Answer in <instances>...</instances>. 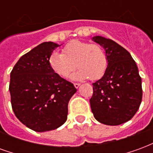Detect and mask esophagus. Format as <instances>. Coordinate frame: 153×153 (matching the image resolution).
<instances>
[{
  "label": "esophagus",
  "instance_id": "34e87169",
  "mask_svg": "<svg viewBox=\"0 0 153 153\" xmlns=\"http://www.w3.org/2000/svg\"><path fill=\"white\" fill-rule=\"evenodd\" d=\"M74 87H75V88H79V87L80 86V83H74Z\"/></svg>",
  "mask_w": 153,
  "mask_h": 153
}]
</instances>
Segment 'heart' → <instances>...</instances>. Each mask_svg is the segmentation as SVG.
Returning a JSON list of instances; mask_svg holds the SVG:
<instances>
[{"mask_svg":"<svg viewBox=\"0 0 153 153\" xmlns=\"http://www.w3.org/2000/svg\"><path fill=\"white\" fill-rule=\"evenodd\" d=\"M48 63L54 73L61 78H68L76 66L79 70L72 77L73 79L96 80L106 72L108 61L100 45L74 40L62 49V54H51Z\"/></svg>","mask_w":153,"mask_h":153,"instance_id":"1","label":"heart"}]
</instances>
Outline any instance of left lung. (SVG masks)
Returning a JSON list of instances; mask_svg holds the SVG:
<instances>
[{
  "label": "left lung",
  "mask_w": 153,
  "mask_h": 153,
  "mask_svg": "<svg viewBox=\"0 0 153 153\" xmlns=\"http://www.w3.org/2000/svg\"><path fill=\"white\" fill-rule=\"evenodd\" d=\"M93 40L105 49L108 64L102 78L93 83L91 109L100 123L121 125L133 118L141 104L142 79L138 66L128 51L113 40L101 36Z\"/></svg>",
  "instance_id": "left-lung-1"
}]
</instances>
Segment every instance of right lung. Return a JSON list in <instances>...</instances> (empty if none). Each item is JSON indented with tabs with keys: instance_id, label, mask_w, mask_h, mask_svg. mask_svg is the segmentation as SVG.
I'll return each mask as SVG.
<instances>
[{
	"instance_id": "1",
	"label": "right lung",
	"mask_w": 153,
	"mask_h": 153,
	"mask_svg": "<svg viewBox=\"0 0 153 153\" xmlns=\"http://www.w3.org/2000/svg\"><path fill=\"white\" fill-rule=\"evenodd\" d=\"M59 45L45 42L22 56L10 73L9 90L16 117L28 128L46 132L67 120L68 103L77 89L58 76L48 60Z\"/></svg>"
}]
</instances>
